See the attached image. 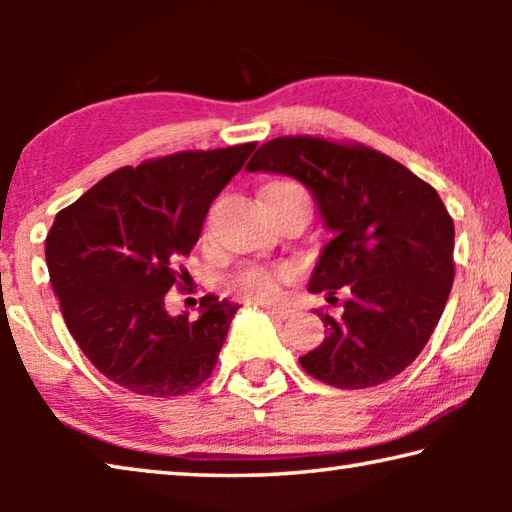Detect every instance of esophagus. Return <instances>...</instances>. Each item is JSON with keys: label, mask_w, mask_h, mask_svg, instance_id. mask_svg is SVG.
Wrapping results in <instances>:
<instances>
[{"label": "esophagus", "mask_w": 512, "mask_h": 512, "mask_svg": "<svg viewBox=\"0 0 512 512\" xmlns=\"http://www.w3.org/2000/svg\"><path fill=\"white\" fill-rule=\"evenodd\" d=\"M264 309L268 311V314H273L275 318H282L287 320L293 316V311L289 307H282V305H271V302H264Z\"/></svg>", "instance_id": "obj_1"}]
</instances>
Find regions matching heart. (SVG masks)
Listing matches in <instances>:
<instances>
[{"instance_id": "obj_1", "label": "heart", "mask_w": 512, "mask_h": 512, "mask_svg": "<svg viewBox=\"0 0 512 512\" xmlns=\"http://www.w3.org/2000/svg\"><path fill=\"white\" fill-rule=\"evenodd\" d=\"M266 189H302L296 183H289V180H280V183H271ZM282 271L277 268H264V266H255V268H246L241 271L235 280H232V291L241 298H250V300H266L273 298L277 291V284H280Z\"/></svg>"}]
</instances>
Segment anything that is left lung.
<instances>
[{"instance_id": "8db88e82", "label": "left lung", "mask_w": 512, "mask_h": 512, "mask_svg": "<svg viewBox=\"0 0 512 512\" xmlns=\"http://www.w3.org/2000/svg\"><path fill=\"white\" fill-rule=\"evenodd\" d=\"M246 171L300 180L332 232L307 289L348 298L339 316L316 311L327 336L300 366L352 391L400 375L427 345L454 282V221L436 189L375 149L311 135L262 144Z\"/></svg>"}]
</instances>
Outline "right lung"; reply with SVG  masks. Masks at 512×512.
I'll return each mask as SVG.
<instances>
[{"instance_id":"right-lung-1","label":"right lung","mask_w":512,"mask_h":512,"mask_svg":"<svg viewBox=\"0 0 512 512\" xmlns=\"http://www.w3.org/2000/svg\"><path fill=\"white\" fill-rule=\"evenodd\" d=\"M255 142L180 151L121 167L56 214L45 257L65 325L103 377L137 395H185L212 375L239 305L201 298L171 316L164 296L201 237L207 210Z\"/></svg>"}]
</instances>
